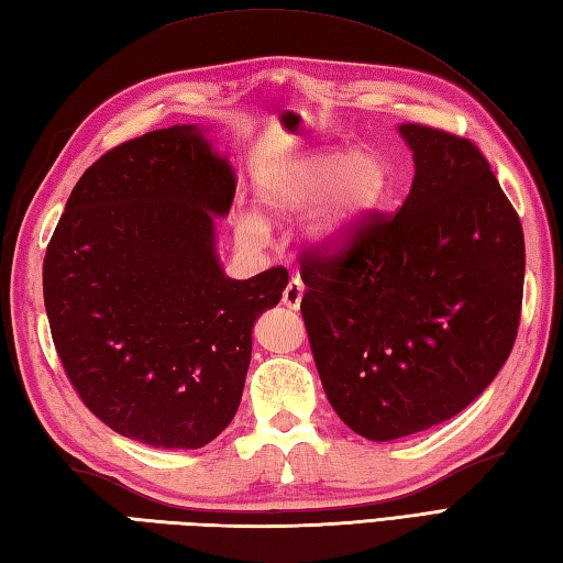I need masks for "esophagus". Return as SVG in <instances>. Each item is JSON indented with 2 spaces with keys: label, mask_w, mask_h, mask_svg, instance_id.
Masks as SVG:
<instances>
[{
  "label": "esophagus",
  "mask_w": 563,
  "mask_h": 563,
  "mask_svg": "<svg viewBox=\"0 0 563 563\" xmlns=\"http://www.w3.org/2000/svg\"><path fill=\"white\" fill-rule=\"evenodd\" d=\"M302 297H305V283L300 278H292L288 283V288L283 290V305L290 309H300Z\"/></svg>",
  "instance_id": "34e87169"
}]
</instances>
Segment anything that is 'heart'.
Wrapping results in <instances>:
<instances>
[{
	"label": "heart",
	"instance_id": "obj_1",
	"mask_svg": "<svg viewBox=\"0 0 563 563\" xmlns=\"http://www.w3.org/2000/svg\"><path fill=\"white\" fill-rule=\"evenodd\" d=\"M387 190L389 169L379 154L324 147L263 169L256 178V206L268 218H288L319 206L312 236L321 244H336L382 206ZM236 236L244 244H258L266 224L246 214L236 224Z\"/></svg>",
	"mask_w": 563,
	"mask_h": 563
}]
</instances>
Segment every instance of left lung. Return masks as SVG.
I'll return each mask as SVG.
<instances>
[{
  "mask_svg": "<svg viewBox=\"0 0 563 563\" xmlns=\"http://www.w3.org/2000/svg\"><path fill=\"white\" fill-rule=\"evenodd\" d=\"M413 184L339 251L302 258V319L341 421L367 440L421 433L492 385L518 336L525 239L474 142L401 123Z\"/></svg>",
  "mask_w": 563,
  "mask_h": 563,
  "instance_id": "obj_1",
  "label": "left lung"
}]
</instances>
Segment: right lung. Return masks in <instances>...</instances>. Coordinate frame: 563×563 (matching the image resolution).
I'll use <instances>...</instances> for the list:
<instances>
[{"instance_id": "1", "label": "right lung", "mask_w": 563, "mask_h": 563, "mask_svg": "<svg viewBox=\"0 0 563 563\" xmlns=\"http://www.w3.org/2000/svg\"><path fill=\"white\" fill-rule=\"evenodd\" d=\"M236 176L198 125L128 140L81 174L47 244L43 297L87 409L130 440L198 450L232 423L251 329L288 271L227 278L214 218Z\"/></svg>"}]
</instances>
